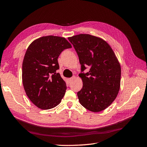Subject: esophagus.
Listing matches in <instances>:
<instances>
[{
	"mask_svg": "<svg viewBox=\"0 0 147 147\" xmlns=\"http://www.w3.org/2000/svg\"><path fill=\"white\" fill-rule=\"evenodd\" d=\"M75 78V76H73L72 77H71V78H69L68 80H69V82H71V81H72L73 80H74Z\"/></svg>",
	"mask_w": 147,
	"mask_h": 147,
	"instance_id": "esophagus-1",
	"label": "esophagus"
}]
</instances>
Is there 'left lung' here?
Instances as JSON below:
<instances>
[{
    "mask_svg": "<svg viewBox=\"0 0 147 147\" xmlns=\"http://www.w3.org/2000/svg\"><path fill=\"white\" fill-rule=\"evenodd\" d=\"M76 51L83 81L77 92L80 103L93 112L105 110L116 98L120 88L121 67L112 48L103 39L90 34L69 37ZM87 66L90 71L83 72Z\"/></svg>",
    "mask_w": 147,
    "mask_h": 147,
    "instance_id": "8db88e82",
    "label": "left lung"
}]
</instances>
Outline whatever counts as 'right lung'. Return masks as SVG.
Masks as SVG:
<instances>
[{
  "label": "right lung",
  "instance_id": "1",
  "mask_svg": "<svg viewBox=\"0 0 147 147\" xmlns=\"http://www.w3.org/2000/svg\"><path fill=\"white\" fill-rule=\"evenodd\" d=\"M72 48L64 37L48 35L35 40L27 49L23 62L22 80L29 99L39 109H51L64 96L65 82L56 70L57 58Z\"/></svg>",
  "mask_w": 147,
  "mask_h": 147
}]
</instances>
